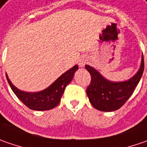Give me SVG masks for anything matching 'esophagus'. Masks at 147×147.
I'll return each mask as SVG.
<instances>
[{"label":"esophagus","instance_id":"34e87169","mask_svg":"<svg viewBox=\"0 0 147 147\" xmlns=\"http://www.w3.org/2000/svg\"><path fill=\"white\" fill-rule=\"evenodd\" d=\"M78 62H79V65H80V67H84V66H85V65L86 64V62H87V59L84 58V57H81V58H80V59H79Z\"/></svg>","mask_w":147,"mask_h":147}]
</instances>
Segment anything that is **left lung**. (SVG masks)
Listing matches in <instances>:
<instances>
[{
  "label": "left lung",
  "instance_id": "1",
  "mask_svg": "<svg viewBox=\"0 0 147 147\" xmlns=\"http://www.w3.org/2000/svg\"><path fill=\"white\" fill-rule=\"evenodd\" d=\"M91 80L86 89V94L94 108L100 111L111 112L117 110L131 97L136 86L139 83L144 71V57L142 55L141 67L137 73L127 81L111 82L105 80L93 67L86 66Z\"/></svg>",
  "mask_w": 147,
  "mask_h": 147
}]
</instances>
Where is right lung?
<instances>
[{
	"label": "right lung",
	"instance_id": "obj_1",
	"mask_svg": "<svg viewBox=\"0 0 147 147\" xmlns=\"http://www.w3.org/2000/svg\"><path fill=\"white\" fill-rule=\"evenodd\" d=\"M77 69H78L77 65L74 66L71 69L67 71V72L62 74L48 88L37 93L24 92L18 90L10 82L7 75L5 76L13 92L16 94V96L24 105L33 110L44 111V110L52 109L59 105L66 87L71 81L74 74Z\"/></svg>",
	"mask_w": 147,
	"mask_h": 147
}]
</instances>
